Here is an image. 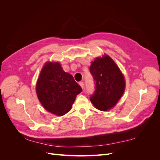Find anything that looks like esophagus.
Masks as SVG:
<instances>
[{
    "label": "esophagus",
    "instance_id": "esophagus-1",
    "mask_svg": "<svg viewBox=\"0 0 160 160\" xmlns=\"http://www.w3.org/2000/svg\"><path fill=\"white\" fill-rule=\"evenodd\" d=\"M79 84L80 86L81 87V88L83 89V88H84V83H83V82H79Z\"/></svg>",
    "mask_w": 160,
    "mask_h": 160
}]
</instances>
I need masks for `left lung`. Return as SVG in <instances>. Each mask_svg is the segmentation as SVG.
I'll use <instances>...</instances> for the list:
<instances>
[{
    "label": "left lung",
    "instance_id": "obj_1",
    "mask_svg": "<svg viewBox=\"0 0 160 160\" xmlns=\"http://www.w3.org/2000/svg\"><path fill=\"white\" fill-rule=\"evenodd\" d=\"M89 69L95 80V91L91 95L90 100L98 109L108 111L117 103L124 93L123 75L108 55L97 58Z\"/></svg>",
    "mask_w": 160,
    "mask_h": 160
}]
</instances>
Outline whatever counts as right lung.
<instances>
[{
  "instance_id": "1",
  "label": "right lung",
  "mask_w": 160,
  "mask_h": 160,
  "mask_svg": "<svg viewBox=\"0 0 160 160\" xmlns=\"http://www.w3.org/2000/svg\"><path fill=\"white\" fill-rule=\"evenodd\" d=\"M36 90L45 109L62 116L71 110L82 88L73 77L63 71L59 62H47L38 77Z\"/></svg>"
}]
</instances>
